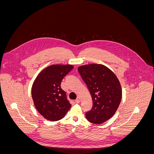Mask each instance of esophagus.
I'll return each mask as SVG.
<instances>
[{
	"mask_svg": "<svg viewBox=\"0 0 154 154\" xmlns=\"http://www.w3.org/2000/svg\"><path fill=\"white\" fill-rule=\"evenodd\" d=\"M75 102H76V103H80V97H78L77 99H76V101H75Z\"/></svg>",
	"mask_w": 154,
	"mask_h": 154,
	"instance_id": "34e87169",
	"label": "esophagus"
}]
</instances>
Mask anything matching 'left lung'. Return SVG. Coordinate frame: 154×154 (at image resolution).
<instances>
[{"label": "left lung", "mask_w": 154, "mask_h": 154, "mask_svg": "<svg viewBox=\"0 0 154 154\" xmlns=\"http://www.w3.org/2000/svg\"><path fill=\"white\" fill-rule=\"evenodd\" d=\"M78 70L92 98V108L85 114L87 120L97 125L106 122L114 115L122 101V88L118 77L102 64L84 65Z\"/></svg>", "instance_id": "left-lung-1"}]
</instances>
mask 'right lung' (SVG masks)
I'll return each mask as SVG.
<instances>
[{
    "label": "right lung",
    "mask_w": 154,
    "mask_h": 154,
    "mask_svg": "<svg viewBox=\"0 0 154 154\" xmlns=\"http://www.w3.org/2000/svg\"><path fill=\"white\" fill-rule=\"evenodd\" d=\"M74 68L70 64H54L44 69L36 76L31 88L35 108L50 122L62 119L71 108L60 85Z\"/></svg>",
    "instance_id": "obj_1"
}]
</instances>
